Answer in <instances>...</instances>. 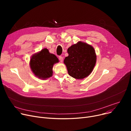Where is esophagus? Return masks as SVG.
I'll return each mask as SVG.
<instances>
[{"label": "esophagus", "instance_id": "esophagus-1", "mask_svg": "<svg viewBox=\"0 0 131 131\" xmlns=\"http://www.w3.org/2000/svg\"><path fill=\"white\" fill-rule=\"evenodd\" d=\"M59 60H60V61H61V62H63V59H64V58L62 57V56H59Z\"/></svg>", "mask_w": 131, "mask_h": 131}]
</instances>
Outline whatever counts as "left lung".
<instances>
[{"label":"left lung","instance_id":"obj_1","mask_svg":"<svg viewBox=\"0 0 131 131\" xmlns=\"http://www.w3.org/2000/svg\"><path fill=\"white\" fill-rule=\"evenodd\" d=\"M68 56L64 63L71 77L78 80L88 77L92 72L97 61L93 47L87 43L79 41L68 48Z\"/></svg>","mask_w":131,"mask_h":131}]
</instances>
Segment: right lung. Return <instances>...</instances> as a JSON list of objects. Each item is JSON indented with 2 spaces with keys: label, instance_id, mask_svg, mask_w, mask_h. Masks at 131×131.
Returning a JSON list of instances; mask_svg holds the SVG:
<instances>
[{
  "label": "right lung",
  "instance_id": "1",
  "mask_svg": "<svg viewBox=\"0 0 131 131\" xmlns=\"http://www.w3.org/2000/svg\"><path fill=\"white\" fill-rule=\"evenodd\" d=\"M58 58L47 48L33 54L30 61L31 70L39 79L46 80L52 76L53 65L58 63Z\"/></svg>",
  "mask_w": 131,
  "mask_h": 131
}]
</instances>
